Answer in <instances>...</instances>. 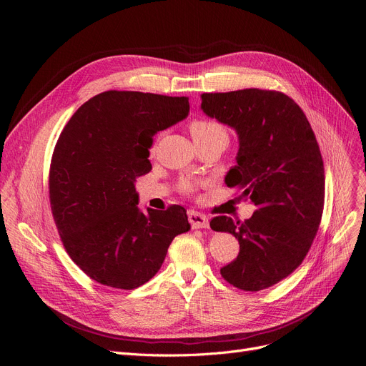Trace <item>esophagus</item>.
I'll return each instance as SVG.
<instances>
[{
    "instance_id": "esophagus-1",
    "label": "esophagus",
    "mask_w": 366,
    "mask_h": 366,
    "mask_svg": "<svg viewBox=\"0 0 366 366\" xmlns=\"http://www.w3.org/2000/svg\"><path fill=\"white\" fill-rule=\"evenodd\" d=\"M188 221L193 228H207L209 219L206 215L197 212V210H189L188 212Z\"/></svg>"
}]
</instances>
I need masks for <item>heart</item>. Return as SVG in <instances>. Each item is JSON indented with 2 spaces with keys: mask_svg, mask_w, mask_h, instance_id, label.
Masks as SVG:
<instances>
[{
  "mask_svg": "<svg viewBox=\"0 0 366 366\" xmlns=\"http://www.w3.org/2000/svg\"><path fill=\"white\" fill-rule=\"evenodd\" d=\"M189 132H191V137L194 139V144L215 142V144H219L222 148H225L229 139L227 129L217 120H209V119L194 120L189 124ZM182 188L185 191H193L194 184L191 181H184Z\"/></svg>",
  "mask_w": 366,
  "mask_h": 366,
  "instance_id": "heart-1",
  "label": "heart"
}]
</instances>
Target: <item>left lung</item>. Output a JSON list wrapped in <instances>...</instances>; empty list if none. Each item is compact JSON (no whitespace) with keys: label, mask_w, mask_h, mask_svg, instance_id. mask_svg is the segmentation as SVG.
<instances>
[{"label":"left lung","mask_w":366,"mask_h":366,"mask_svg":"<svg viewBox=\"0 0 366 366\" xmlns=\"http://www.w3.org/2000/svg\"><path fill=\"white\" fill-rule=\"evenodd\" d=\"M200 108L236 132V166L224 181L242 191L239 200L257 207L246 221H210V228L233 234L240 244L221 274L239 290H265L295 270L317 233L325 172L315 132L302 109L280 92L203 93Z\"/></svg>","instance_id":"8db88e82"}]
</instances>
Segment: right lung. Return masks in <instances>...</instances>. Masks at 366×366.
<instances>
[{
    "instance_id": "right-lung-1",
    "label": "right lung",
    "mask_w": 366,
    "mask_h": 366,
    "mask_svg": "<svg viewBox=\"0 0 366 366\" xmlns=\"http://www.w3.org/2000/svg\"><path fill=\"white\" fill-rule=\"evenodd\" d=\"M188 112L187 96L109 90L83 104L61 133L50 167L51 212L66 252L90 279L134 290L191 228L182 206L142 212L134 188L151 170L154 134Z\"/></svg>"
}]
</instances>
